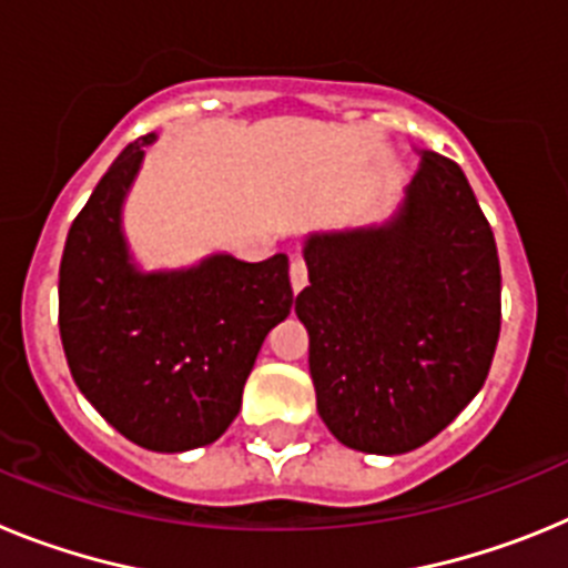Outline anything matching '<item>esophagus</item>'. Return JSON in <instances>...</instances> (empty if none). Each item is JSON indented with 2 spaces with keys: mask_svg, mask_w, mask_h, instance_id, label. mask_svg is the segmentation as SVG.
Masks as SVG:
<instances>
[{
  "mask_svg": "<svg viewBox=\"0 0 568 568\" xmlns=\"http://www.w3.org/2000/svg\"><path fill=\"white\" fill-rule=\"evenodd\" d=\"M290 281H293V290H295V293H301V290L307 287V281H310L307 261H304V258H295L293 264H290Z\"/></svg>",
  "mask_w": 568,
  "mask_h": 568,
  "instance_id": "obj_1",
  "label": "esophagus"
}]
</instances>
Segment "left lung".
Returning a JSON list of instances; mask_svg holds the SVG:
<instances>
[{"mask_svg":"<svg viewBox=\"0 0 568 568\" xmlns=\"http://www.w3.org/2000/svg\"><path fill=\"white\" fill-rule=\"evenodd\" d=\"M304 258L295 313L329 433L375 455L433 440L478 395L500 335L498 247L464 170L426 150L393 222L313 235Z\"/></svg>","mask_w":568,"mask_h":568,"instance_id":"8db88e82","label":"left lung"}]
</instances>
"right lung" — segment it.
<instances>
[{
  "label": "right lung",
  "mask_w": 568,
  "mask_h": 568,
  "mask_svg": "<svg viewBox=\"0 0 568 568\" xmlns=\"http://www.w3.org/2000/svg\"><path fill=\"white\" fill-rule=\"evenodd\" d=\"M153 133L119 153L70 224L59 333L99 415L153 453L213 444L241 409L258 349L293 310L287 255H213L184 273H139L119 213Z\"/></svg>",
  "instance_id": "add662e5"
}]
</instances>
